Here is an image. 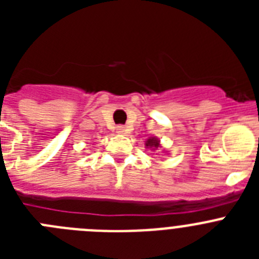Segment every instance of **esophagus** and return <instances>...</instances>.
I'll use <instances>...</instances> for the list:
<instances>
[{
    "mask_svg": "<svg viewBox=\"0 0 259 259\" xmlns=\"http://www.w3.org/2000/svg\"><path fill=\"white\" fill-rule=\"evenodd\" d=\"M116 132H118V134H125L124 125H118V127H116Z\"/></svg>",
    "mask_w": 259,
    "mask_h": 259,
    "instance_id": "esophagus-1",
    "label": "esophagus"
}]
</instances>
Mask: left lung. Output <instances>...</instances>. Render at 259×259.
Masks as SVG:
<instances>
[{
    "mask_svg": "<svg viewBox=\"0 0 259 259\" xmlns=\"http://www.w3.org/2000/svg\"><path fill=\"white\" fill-rule=\"evenodd\" d=\"M145 145H146V148H150V149L155 150L157 148H159V145H161V144H159V140H158L157 137H150V139H148V140H146Z\"/></svg>",
    "mask_w": 259,
    "mask_h": 259,
    "instance_id": "1",
    "label": "left lung"
}]
</instances>
